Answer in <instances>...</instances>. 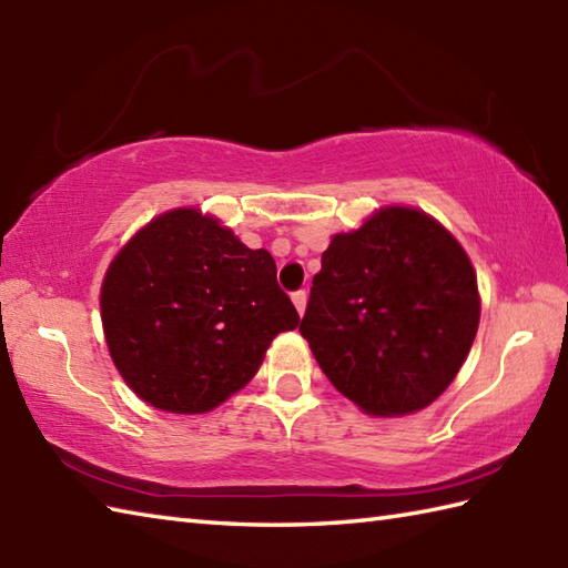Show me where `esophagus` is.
Listing matches in <instances>:
<instances>
[{"label": "esophagus", "instance_id": "esophagus-1", "mask_svg": "<svg viewBox=\"0 0 568 568\" xmlns=\"http://www.w3.org/2000/svg\"><path fill=\"white\" fill-rule=\"evenodd\" d=\"M293 303H295V310L300 312V315H303L305 307H307V293L305 291H295L293 293Z\"/></svg>", "mask_w": 568, "mask_h": 568}]
</instances>
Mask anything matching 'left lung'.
I'll return each instance as SVG.
<instances>
[{"mask_svg": "<svg viewBox=\"0 0 568 568\" xmlns=\"http://www.w3.org/2000/svg\"><path fill=\"white\" fill-rule=\"evenodd\" d=\"M478 317L476 273L458 241L425 212L385 207L322 253L300 334L336 390L395 417L449 388Z\"/></svg>", "mask_w": 568, "mask_h": 568, "instance_id": "obj_1", "label": "left lung"}]
</instances>
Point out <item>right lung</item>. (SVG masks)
I'll return each mask as SVG.
<instances>
[{
  "label": "right lung",
  "instance_id": "add662e5",
  "mask_svg": "<svg viewBox=\"0 0 568 568\" xmlns=\"http://www.w3.org/2000/svg\"><path fill=\"white\" fill-rule=\"evenodd\" d=\"M106 346L126 385L168 413H207L256 376L265 348L300 315L265 248L197 210L161 214L102 283Z\"/></svg>",
  "mask_w": 568,
  "mask_h": 568
}]
</instances>
